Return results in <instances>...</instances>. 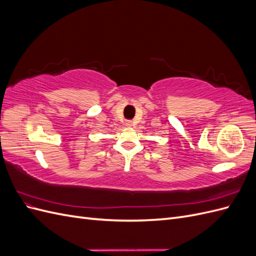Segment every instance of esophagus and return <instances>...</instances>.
<instances>
[{
    "label": "esophagus",
    "instance_id": "esophagus-1",
    "mask_svg": "<svg viewBox=\"0 0 256 256\" xmlns=\"http://www.w3.org/2000/svg\"><path fill=\"white\" fill-rule=\"evenodd\" d=\"M125 125H126L128 128H130V127H132L134 124H132V122H131V120H127V122H125Z\"/></svg>",
    "mask_w": 256,
    "mask_h": 256
}]
</instances>
